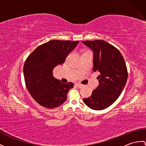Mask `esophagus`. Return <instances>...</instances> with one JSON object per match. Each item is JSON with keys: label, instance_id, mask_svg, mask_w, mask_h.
Instances as JSON below:
<instances>
[{"label": "esophagus", "instance_id": "1", "mask_svg": "<svg viewBox=\"0 0 146 146\" xmlns=\"http://www.w3.org/2000/svg\"><path fill=\"white\" fill-rule=\"evenodd\" d=\"M75 85H76V86L77 87H78V88H82V87H83V85H82V84H76Z\"/></svg>", "mask_w": 146, "mask_h": 146}]
</instances>
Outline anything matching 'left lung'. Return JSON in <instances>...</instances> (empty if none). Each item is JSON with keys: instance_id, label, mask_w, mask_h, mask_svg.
Here are the masks:
<instances>
[{"instance_id": "obj_1", "label": "left lung", "mask_w": 146, "mask_h": 146, "mask_svg": "<svg viewBox=\"0 0 146 146\" xmlns=\"http://www.w3.org/2000/svg\"><path fill=\"white\" fill-rule=\"evenodd\" d=\"M82 42L93 51V70L100 72L98 87L83 101L92 110H104L116 100L125 86L127 79L125 61L118 49L104 40Z\"/></svg>"}]
</instances>
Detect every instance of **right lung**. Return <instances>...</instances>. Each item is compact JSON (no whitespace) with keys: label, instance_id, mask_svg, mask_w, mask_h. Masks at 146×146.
Listing matches in <instances>:
<instances>
[{"label":"right lung","instance_id":"add662e5","mask_svg":"<svg viewBox=\"0 0 146 146\" xmlns=\"http://www.w3.org/2000/svg\"><path fill=\"white\" fill-rule=\"evenodd\" d=\"M79 41L51 40L35 49L23 66L26 87L39 105L47 108L59 107L66 102L74 84H63L53 76L54 67L65 62Z\"/></svg>","mask_w":146,"mask_h":146}]
</instances>
